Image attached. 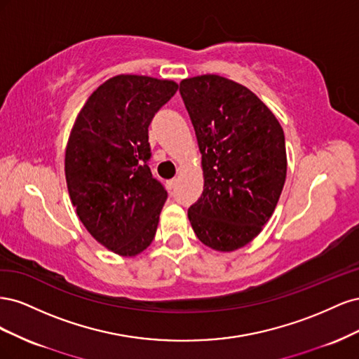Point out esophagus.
<instances>
[{"mask_svg":"<svg viewBox=\"0 0 359 359\" xmlns=\"http://www.w3.org/2000/svg\"><path fill=\"white\" fill-rule=\"evenodd\" d=\"M177 184H178V180H177V178H173V180H170V181L168 182V186H169V189L172 190V189H175V187H177Z\"/></svg>","mask_w":359,"mask_h":359,"instance_id":"34e87169","label":"esophagus"}]
</instances>
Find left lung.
<instances>
[{"label":"left lung","instance_id":"8db88e82","mask_svg":"<svg viewBox=\"0 0 359 359\" xmlns=\"http://www.w3.org/2000/svg\"><path fill=\"white\" fill-rule=\"evenodd\" d=\"M180 93L203 170L189 220L202 244L235 252L262 232L280 199L287 170L283 128L253 91L223 76L182 79Z\"/></svg>","mask_w":359,"mask_h":359}]
</instances>
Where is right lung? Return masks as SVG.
Masks as SVG:
<instances>
[{"mask_svg":"<svg viewBox=\"0 0 359 359\" xmlns=\"http://www.w3.org/2000/svg\"><path fill=\"white\" fill-rule=\"evenodd\" d=\"M178 83L140 74L103 82L74 119L64 172L76 214L97 243L123 257L153 243L168 193L153 178L148 126Z\"/></svg>","mask_w":359,"mask_h":359,"instance_id":"obj_1","label":"right lung"}]
</instances>
